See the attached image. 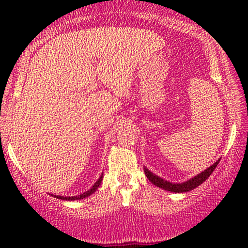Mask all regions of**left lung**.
Instances as JSON below:
<instances>
[{
  "label": "left lung",
  "instance_id": "8db88e82",
  "mask_svg": "<svg viewBox=\"0 0 248 248\" xmlns=\"http://www.w3.org/2000/svg\"><path fill=\"white\" fill-rule=\"evenodd\" d=\"M218 160L216 162V164H213L212 166H210L208 169H205L204 171L201 172V174H199L198 176H195L194 178L189 179V181L183 183V184H172V183H169L167 181H164V179L158 177V176H155L152 174L151 171H149L147 168H144V172H145V176H147L149 181H150L152 184H155V186H158V187L160 188H164L166 191H169V192H175V193H183V192H188L191 191V189H194L195 187H198L199 185H201L203 182H205L206 179L210 175L212 174L213 170H215L217 166L219 164Z\"/></svg>",
  "mask_w": 248,
  "mask_h": 248
}]
</instances>
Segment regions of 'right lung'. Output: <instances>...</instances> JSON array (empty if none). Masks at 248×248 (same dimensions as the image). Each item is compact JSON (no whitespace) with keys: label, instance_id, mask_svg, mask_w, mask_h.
<instances>
[{"label":"right lung","instance_id":"1","mask_svg":"<svg viewBox=\"0 0 248 248\" xmlns=\"http://www.w3.org/2000/svg\"><path fill=\"white\" fill-rule=\"evenodd\" d=\"M101 181H103V176H101V177L98 179V181L96 182V184H94L93 187H91L89 191L88 192H86V193H83V194H81V195H79V196H72V198H67V196H65V198H64V196H56L57 199H61V200H67V201H73V200H81V199H83V198H87V196H89L90 194H93V193L96 191V189L98 188V186L100 185V183H101Z\"/></svg>","mask_w":248,"mask_h":248}]
</instances>
